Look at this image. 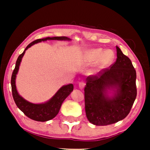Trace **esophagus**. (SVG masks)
<instances>
[{
    "label": "esophagus",
    "mask_w": 150,
    "mask_h": 150,
    "mask_svg": "<svg viewBox=\"0 0 150 150\" xmlns=\"http://www.w3.org/2000/svg\"><path fill=\"white\" fill-rule=\"evenodd\" d=\"M85 86V83H84V82H80L79 84V87L81 89H84Z\"/></svg>",
    "instance_id": "1"
}]
</instances>
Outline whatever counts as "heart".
<instances>
[{"label":"heart","mask_w":150,"mask_h":150,"mask_svg":"<svg viewBox=\"0 0 150 150\" xmlns=\"http://www.w3.org/2000/svg\"><path fill=\"white\" fill-rule=\"evenodd\" d=\"M115 58L113 50L110 49L104 50L102 48H95L88 50L85 54V59L89 63L98 62L99 68H104L110 65Z\"/></svg>","instance_id":"obj_1"}]
</instances>
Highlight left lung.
Segmentation results:
<instances>
[{"mask_svg":"<svg viewBox=\"0 0 150 150\" xmlns=\"http://www.w3.org/2000/svg\"><path fill=\"white\" fill-rule=\"evenodd\" d=\"M117 60L110 69L88 76L85 87L86 115L91 124L106 126L121 121L137 97V74L130 59L116 46Z\"/></svg>","mask_w":150,"mask_h":150,"instance_id":"8db88e82","label":"left lung"}]
</instances>
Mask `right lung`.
Instances as JSON below:
<instances>
[{
  "instance_id": "right-lung-1",
  "label": "right lung",
  "mask_w": 150,
  "mask_h": 150,
  "mask_svg": "<svg viewBox=\"0 0 150 150\" xmlns=\"http://www.w3.org/2000/svg\"><path fill=\"white\" fill-rule=\"evenodd\" d=\"M47 40L70 41L71 39L67 38V37H52V38H49L48 37V38L39 39V40L33 41L26 46L24 52L18 57L17 61H16L15 69H14L13 74H12L11 80L12 95H13L16 104L17 105L18 108L24 112L26 116H27L28 117L33 120L37 121V122H47V121L50 120L55 117L59 113L61 104H62L63 101L71 93V91L74 89V85L72 84L63 85L50 100L44 102V103L41 104L31 103V102L26 100L18 93L16 85V75L18 72V70H19L20 63H21L22 59L24 53H25L26 50L28 48L31 47L33 45L41 42H45Z\"/></svg>"
}]
</instances>
